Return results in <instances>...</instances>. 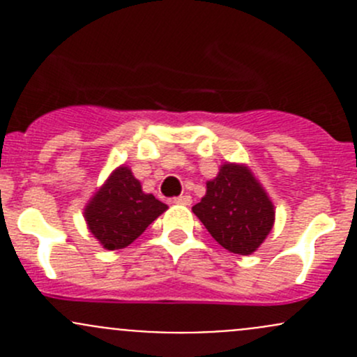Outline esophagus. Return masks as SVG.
Returning a JSON list of instances; mask_svg holds the SVG:
<instances>
[{"label":"esophagus","instance_id":"1","mask_svg":"<svg viewBox=\"0 0 357 357\" xmlns=\"http://www.w3.org/2000/svg\"><path fill=\"white\" fill-rule=\"evenodd\" d=\"M174 202H176V204H181V205H190V204H192V197H190V195H179V197H176Z\"/></svg>","mask_w":357,"mask_h":357}]
</instances>
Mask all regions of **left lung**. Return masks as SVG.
Instances as JSON below:
<instances>
[{
    "label": "left lung",
    "mask_w": 357,
    "mask_h": 357,
    "mask_svg": "<svg viewBox=\"0 0 357 357\" xmlns=\"http://www.w3.org/2000/svg\"><path fill=\"white\" fill-rule=\"evenodd\" d=\"M192 211L219 245L240 255L257 250L275 225V205L243 164H222Z\"/></svg>",
    "instance_id": "1"
}]
</instances>
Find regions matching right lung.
<instances>
[{"instance_id": "right-lung-1", "label": "right lung", "mask_w": 357, "mask_h": 357, "mask_svg": "<svg viewBox=\"0 0 357 357\" xmlns=\"http://www.w3.org/2000/svg\"><path fill=\"white\" fill-rule=\"evenodd\" d=\"M165 208L152 193L143 192L131 169L121 165L88 202L84 219L103 248L119 250L135 242Z\"/></svg>"}]
</instances>
